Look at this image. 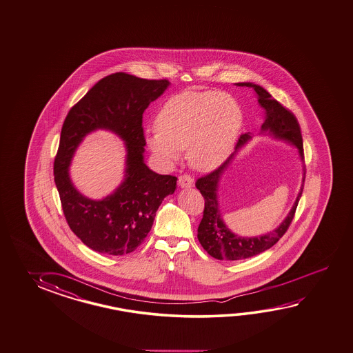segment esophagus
I'll return each instance as SVG.
<instances>
[{"mask_svg": "<svg viewBox=\"0 0 353 353\" xmlns=\"http://www.w3.org/2000/svg\"><path fill=\"white\" fill-rule=\"evenodd\" d=\"M178 184L181 189H188V188L193 187L194 180L190 175H180L179 180H178Z\"/></svg>", "mask_w": 353, "mask_h": 353, "instance_id": "34e87169", "label": "esophagus"}]
</instances>
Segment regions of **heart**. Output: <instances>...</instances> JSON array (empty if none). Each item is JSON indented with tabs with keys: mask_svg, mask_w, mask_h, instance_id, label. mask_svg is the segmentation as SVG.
Here are the masks:
<instances>
[{
	"mask_svg": "<svg viewBox=\"0 0 353 353\" xmlns=\"http://www.w3.org/2000/svg\"><path fill=\"white\" fill-rule=\"evenodd\" d=\"M243 111L227 92L188 90L168 99L146 132V145L160 160L172 163L187 149L188 161L201 172L223 165L234 149Z\"/></svg>",
	"mask_w": 353,
	"mask_h": 353,
	"instance_id": "1",
	"label": "heart"
}]
</instances>
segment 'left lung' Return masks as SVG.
I'll use <instances>...</instances> for the list:
<instances>
[{
    "mask_svg": "<svg viewBox=\"0 0 353 353\" xmlns=\"http://www.w3.org/2000/svg\"><path fill=\"white\" fill-rule=\"evenodd\" d=\"M236 86H247L256 91L258 104L264 110V121L261 126L259 135H267L279 141H284L297 149L299 160L304 164L303 140L296 117L274 100L268 91L261 85L253 83H238ZM253 139V134L247 132L241 137L238 144L235 146V152L229 157V159L219 166L213 173L208 174L203 178H199L195 183V187L201 190V195L205 201L204 214L201 224L198 227V239L201 247L207 250L209 256L219 261H239L250 256H256L264 250L273 247L285 230L290 227V221L294 216L297 209L298 201L303 192L305 169L302 168V184L299 188L297 198L290 208V212L283 221L276 228L267 232L264 234L256 236H243L236 234L229 229L228 225L223 219L221 207H219V184L221 178L228 170L229 166L233 163L235 155L247 145Z\"/></svg>",
    "mask_w": 353,
    "mask_h": 353,
    "instance_id": "8db88e82",
    "label": "left lung"
}]
</instances>
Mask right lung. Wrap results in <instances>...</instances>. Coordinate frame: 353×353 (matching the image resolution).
<instances>
[{
	"label": "right lung",
	"instance_id": "right-lung-1",
	"mask_svg": "<svg viewBox=\"0 0 353 353\" xmlns=\"http://www.w3.org/2000/svg\"><path fill=\"white\" fill-rule=\"evenodd\" d=\"M170 86L168 80H146L125 72L95 83L71 108L63 121L54 164L57 192L71 230L89 248L109 256L132 253L150 232L161 201L176 189L173 175L152 172L145 164L143 114ZM105 130L125 141V178L103 200L80 194L69 176L77 148L91 132Z\"/></svg>",
	"mask_w": 353,
	"mask_h": 353
}]
</instances>
